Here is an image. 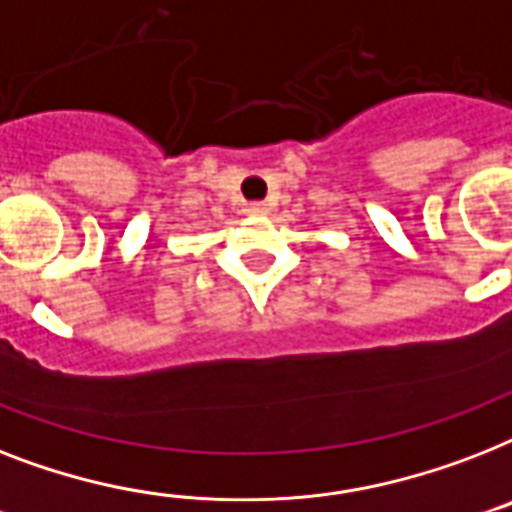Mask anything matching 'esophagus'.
<instances>
[{
  "instance_id": "esophagus-1",
  "label": "esophagus",
  "mask_w": 512,
  "mask_h": 512,
  "mask_svg": "<svg viewBox=\"0 0 512 512\" xmlns=\"http://www.w3.org/2000/svg\"><path fill=\"white\" fill-rule=\"evenodd\" d=\"M244 213H247V215H265V213H268V205H265V202H249V205L244 207Z\"/></svg>"
}]
</instances>
